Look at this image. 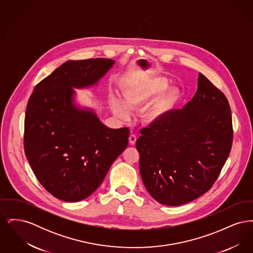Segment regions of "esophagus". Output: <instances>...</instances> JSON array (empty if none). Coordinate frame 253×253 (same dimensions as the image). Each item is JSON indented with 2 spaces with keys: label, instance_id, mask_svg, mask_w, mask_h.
Returning <instances> with one entry per match:
<instances>
[{
  "label": "esophagus",
  "instance_id": "1",
  "mask_svg": "<svg viewBox=\"0 0 253 253\" xmlns=\"http://www.w3.org/2000/svg\"><path fill=\"white\" fill-rule=\"evenodd\" d=\"M135 141H136V135H135V134H130V136H129V142H130V144H135Z\"/></svg>",
  "mask_w": 253,
  "mask_h": 253
}]
</instances>
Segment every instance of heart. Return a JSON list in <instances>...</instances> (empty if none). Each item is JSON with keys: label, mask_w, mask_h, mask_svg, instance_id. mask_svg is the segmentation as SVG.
Returning <instances> with one entry per match:
<instances>
[{"label": "heart", "mask_w": 253, "mask_h": 253, "mask_svg": "<svg viewBox=\"0 0 253 253\" xmlns=\"http://www.w3.org/2000/svg\"><path fill=\"white\" fill-rule=\"evenodd\" d=\"M168 82L164 78L156 77L145 79L128 86L122 93L123 101L115 97L111 106L117 117L121 120H128L129 111H136L155 97V100L143 109L141 120L145 124H154L164 119L176 104L179 93L176 89L167 88Z\"/></svg>", "instance_id": "b5f03b06"}]
</instances>
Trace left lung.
<instances>
[{
    "label": "left lung",
    "instance_id": "left-lung-1",
    "mask_svg": "<svg viewBox=\"0 0 253 253\" xmlns=\"http://www.w3.org/2000/svg\"><path fill=\"white\" fill-rule=\"evenodd\" d=\"M140 133L135 146L148 193L160 204L189 203L212 187L229 157L233 139L229 101L199 73L193 99Z\"/></svg>",
    "mask_w": 253,
    "mask_h": 253
}]
</instances>
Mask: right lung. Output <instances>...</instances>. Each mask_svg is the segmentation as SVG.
I'll return each mask as SVG.
<instances>
[{
  "label": "right lung",
  "instance_id": "right-lung-1",
  "mask_svg": "<svg viewBox=\"0 0 253 253\" xmlns=\"http://www.w3.org/2000/svg\"><path fill=\"white\" fill-rule=\"evenodd\" d=\"M115 60H68L35 86L24 119L25 156L42 187L78 202L96 191L126 149L127 127L110 129L93 111L77 108L72 87L95 84Z\"/></svg>",
  "mask_w": 253,
  "mask_h": 253
}]
</instances>
